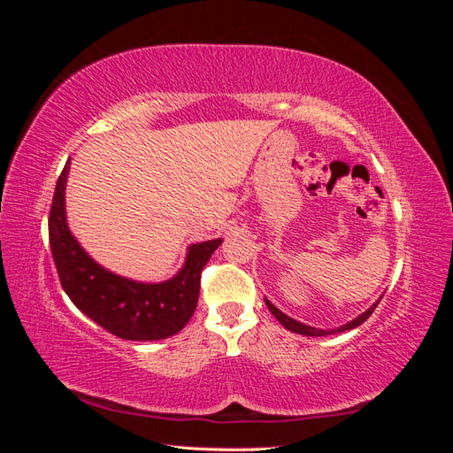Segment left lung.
I'll list each match as a JSON object with an SVG mask.
<instances>
[{"label":"left lung","mask_w":453,"mask_h":453,"mask_svg":"<svg viewBox=\"0 0 453 453\" xmlns=\"http://www.w3.org/2000/svg\"><path fill=\"white\" fill-rule=\"evenodd\" d=\"M265 303H266L268 310L273 313V318H276V319L287 328V331L296 333V334H304V336H326V334H336V333L349 331V328H355V326H359L361 323H365V321L370 318V315H372V311L376 310V306L380 304V300H378L376 304L370 306L366 311H363V313L359 315V318H355L353 321H349V323H346V325H342V326H338V328H328V331H323V328H313V326H310V325L295 321L293 318H289V315H285L281 310H278L276 306H273L268 298H265Z\"/></svg>","instance_id":"obj_1"}]
</instances>
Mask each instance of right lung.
<instances>
[{
  "instance_id": "right-lung-1",
  "label": "right lung",
  "mask_w": 453,
  "mask_h": 453,
  "mask_svg": "<svg viewBox=\"0 0 453 453\" xmlns=\"http://www.w3.org/2000/svg\"><path fill=\"white\" fill-rule=\"evenodd\" d=\"M70 160L57 181L49 215V242L65 295L87 318L111 334L150 342L173 336L193 318L200 273L221 238L188 245L183 268L168 281L142 283L105 270L79 245L65 221V181Z\"/></svg>"
}]
</instances>
